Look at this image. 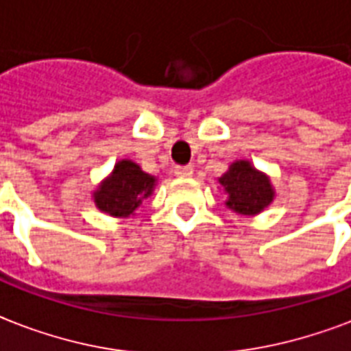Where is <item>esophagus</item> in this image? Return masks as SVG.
Segmentation results:
<instances>
[{
	"label": "esophagus",
	"instance_id": "1",
	"mask_svg": "<svg viewBox=\"0 0 351 351\" xmlns=\"http://www.w3.org/2000/svg\"><path fill=\"white\" fill-rule=\"evenodd\" d=\"M194 168L191 165L186 166H176V173L178 176H183V178H186V176H193Z\"/></svg>",
	"mask_w": 351,
	"mask_h": 351
}]
</instances>
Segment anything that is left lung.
Wrapping results in <instances>:
<instances>
[{
    "label": "left lung",
    "instance_id": "1",
    "mask_svg": "<svg viewBox=\"0 0 351 351\" xmlns=\"http://www.w3.org/2000/svg\"><path fill=\"white\" fill-rule=\"evenodd\" d=\"M221 185L228 193L226 206L241 215L260 213L273 200V189L269 179L256 172L250 162L237 160L221 179Z\"/></svg>",
    "mask_w": 351,
    "mask_h": 351
}]
</instances>
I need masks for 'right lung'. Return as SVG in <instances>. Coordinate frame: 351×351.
Segmentation results:
<instances>
[{
    "label": "right lung",
    "instance_id": "right-lung-1",
    "mask_svg": "<svg viewBox=\"0 0 351 351\" xmlns=\"http://www.w3.org/2000/svg\"><path fill=\"white\" fill-rule=\"evenodd\" d=\"M155 179L140 170V166L121 160L116 170L95 193V204L104 213L114 217H127L142 206V202L151 194Z\"/></svg>",
    "mask_w": 351,
    "mask_h": 351
}]
</instances>
